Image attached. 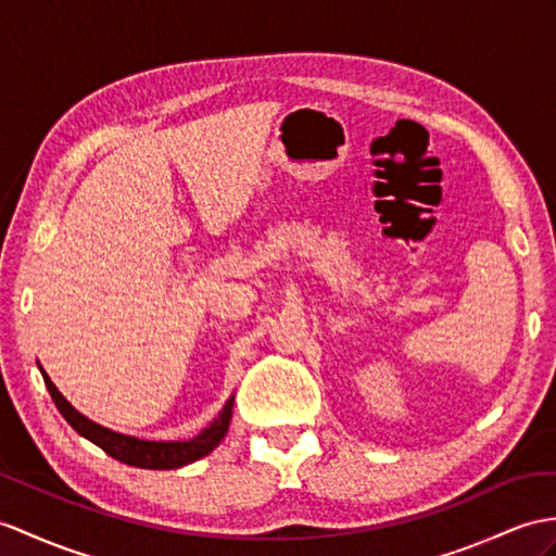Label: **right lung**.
<instances>
[{
    "instance_id": "obj_1",
    "label": "right lung",
    "mask_w": 556,
    "mask_h": 556,
    "mask_svg": "<svg viewBox=\"0 0 556 556\" xmlns=\"http://www.w3.org/2000/svg\"><path fill=\"white\" fill-rule=\"evenodd\" d=\"M42 377H45V384L49 389L53 403H56V408L61 410L65 422L71 425L77 434H83L91 443H97L101 451L119 459V463L131 465V467H141V469H176V467L191 465L200 457H205L226 437L228 419H231V410H233V399H231L224 405V410L210 427H205L198 437L188 439V441H167V443L165 441H141V439L115 434V431L91 422V419H87L85 415H79L73 405L61 396V391L53 387V382L49 380V375L45 370H42Z\"/></svg>"
}]
</instances>
